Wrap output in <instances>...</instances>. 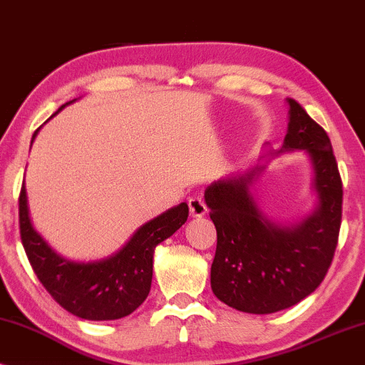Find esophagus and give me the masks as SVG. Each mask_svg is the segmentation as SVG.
I'll use <instances>...</instances> for the list:
<instances>
[{
  "label": "esophagus",
  "mask_w": 365,
  "mask_h": 365,
  "mask_svg": "<svg viewBox=\"0 0 365 365\" xmlns=\"http://www.w3.org/2000/svg\"><path fill=\"white\" fill-rule=\"evenodd\" d=\"M188 208L192 217H203L207 213V203L202 195H192L188 198Z\"/></svg>",
  "instance_id": "1"
}]
</instances>
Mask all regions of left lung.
<instances>
[{
  "mask_svg": "<svg viewBox=\"0 0 365 365\" xmlns=\"http://www.w3.org/2000/svg\"><path fill=\"white\" fill-rule=\"evenodd\" d=\"M284 150H305L312 162L319 207L294 225H277L249 192L255 167L212 183L205 203L217 228L212 290L228 307L274 314L299 304L322 284L332 264L342 222V180L332 143L297 101L289 98Z\"/></svg>",
  "mask_w": 365,
  "mask_h": 365,
  "instance_id": "obj_1",
  "label": "left lung"
}]
</instances>
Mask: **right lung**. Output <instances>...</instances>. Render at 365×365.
<instances>
[{
    "instance_id": "obj_1",
    "label": "right lung",
    "mask_w": 365,
    "mask_h": 365,
    "mask_svg": "<svg viewBox=\"0 0 365 365\" xmlns=\"http://www.w3.org/2000/svg\"><path fill=\"white\" fill-rule=\"evenodd\" d=\"M18 202L21 244L38 280L63 309L86 320H115L137 310L152 287L155 247L188 218V205L183 202L140 227L118 254L80 264L58 255L33 228L24 182Z\"/></svg>"
}]
</instances>
